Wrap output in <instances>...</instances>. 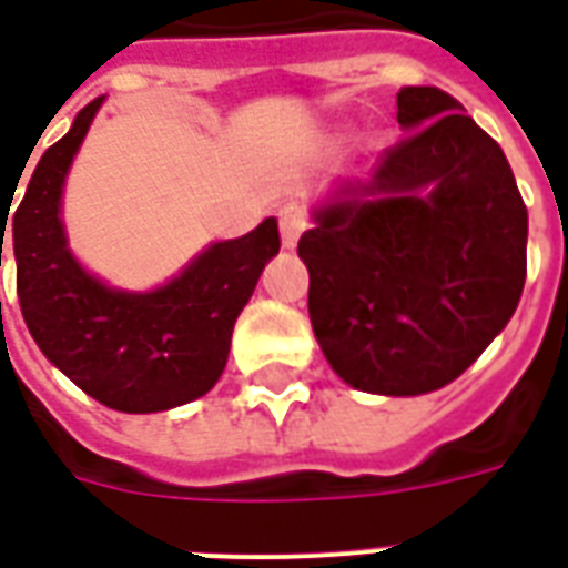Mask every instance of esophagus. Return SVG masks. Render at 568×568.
<instances>
[{"label":"esophagus","instance_id":"obj_1","mask_svg":"<svg viewBox=\"0 0 568 568\" xmlns=\"http://www.w3.org/2000/svg\"><path fill=\"white\" fill-rule=\"evenodd\" d=\"M304 231H307V212H304V206H297V203H285V206H280V234H283V246L295 248Z\"/></svg>","mask_w":568,"mask_h":568}]
</instances>
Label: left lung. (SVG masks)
Instances as JSON below:
<instances>
[{"instance_id": "obj_1", "label": "left lung", "mask_w": 568, "mask_h": 568, "mask_svg": "<svg viewBox=\"0 0 568 568\" xmlns=\"http://www.w3.org/2000/svg\"><path fill=\"white\" fill-rule=\"evenodd\" d=\"M407 136L368 182L313 210L297 255L334 374L374 395L453 383L508 325L526 280V206L505 151L450 93L402 88Z\"/></svg>"}]
</instances>
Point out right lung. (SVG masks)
Segmentation results:
<instances>
[{"mask_svg":"<svg viewBox=\"0 0 568 568\" xmlns=\"http://www.w3.org/2000/svg\"><path fill=\"white\" fill-rule=\"evenodd\" d=\"M103 100L84 105L67 136L39 158L18 212L8 216L11 206H0V267L11 222L20 313L44 358L100 405L158 414L219 383L236 316L280 252V227L264 219L246 236L210 243L151 292L112 288L84 271L60 212L69 166Z\"/></svg>","mask_w":568,"mask_h":568,"instance_id":"1","label":"right lung"}]
</instances>
